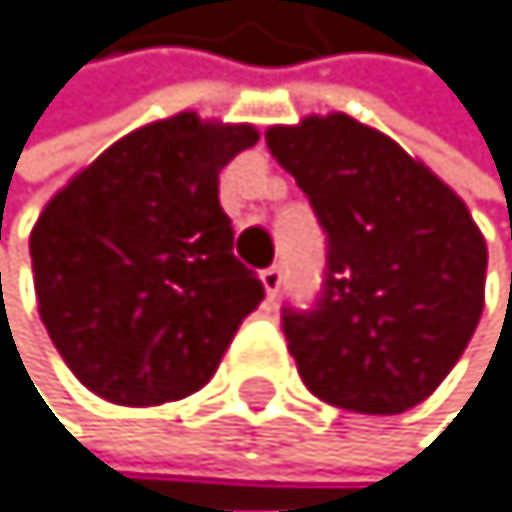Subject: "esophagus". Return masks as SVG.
Returning <instances> with one entry per match:
<instances>
[{"label": "esophagus", "instance_id": "1", "mask_svg": "<svg viewBox=\"0 0 512 512\" xmlns=\"http://www.w3.org/2000/svg\"><path fill=\"white\" fill-rule=\"evenodd\" d=\"M261 284H264V294H267V300H277V294H281V284H284L281 267H277V264L264 267V271H261Z\"/></svg>", "mask_w": 512, "mask_h": 512}]
</instances>
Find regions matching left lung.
Wrapping results in <instances>:
<instances>
[{"label": "left lung", "instance_id": "1", "mask_svg": "<svg viewBox=\"0 0 512 512\" xmlns=\"http://www.w3.org/2000/svg\"><path fill=\"white\" fill-rule=\"evenodd\" d=\"M264 140L307 192L330 245L317 310H284L303 385L349 412H408L477 330L484 235L421 159L349 114H310Z\"/></svg>", "mask_w": 512, "mask_h": 512}]
</instances>
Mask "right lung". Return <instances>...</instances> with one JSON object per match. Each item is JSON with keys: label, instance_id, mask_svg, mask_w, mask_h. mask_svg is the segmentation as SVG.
Returning a JSON list of instances; mask_svg holds the SVG:
<instances>
[{"label": "right lung", "instance_id": "obj_1", "mask_svg": "<svg viewBox=\"0 0 512 512\" xmlns=\"http://www.w3.org/2000/svg\"><path fill=\"white\" fill-rule=\"evenodd\" d=\"M254 143L251 123L182 110L120 136L41 209L38 313L94 395L146 408L199 392L258 310L264 287L218 202V172Z\"/></svg>", "mask_w": 512, "mask_h": 512}]
</instances>
